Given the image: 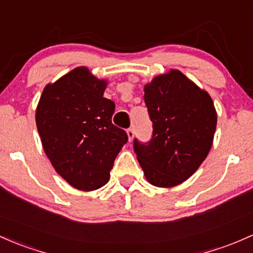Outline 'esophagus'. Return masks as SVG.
Listing matches in <instances>:
<instances>
[{
	"label": "esophagus",
	"mask_w": 253,
	"mask_h": 253,
	"mask_svg": "<svg viewBox=\"0 0 253 253\" xmlns=\"http://www.w3.org/2000/svg\"><path fill=\"white\" fill-rule=\"evenodd\" d=\"M126 134H127V138H129V141H131L132 138H134V129H132V127H129V129L126 130Z\"/></svg>",
	"instance_id": "esophagus-1"
}]
</instances>
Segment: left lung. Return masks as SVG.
I'll return each instance as SVG.
<instances>
[{
	"label": "left lung",
	"instance_id": "left-lung-1",
	"mask_svg": "<svg viewBox=\"0 0 253 253\" xmlns=\"http://www.w3.org/2000/svg\"><path fill=\"white\" fill-rule=\"evenodd\" d=\"M143 99L153 132L148 142L134 140L137 160L151 184L177 186L210 152L217 124L213 101L177 70L146 84Z\"/></svg>",
	"mask_w": 253,
	"mask_h": 253
}]
</instances>
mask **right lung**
<instances>
[{
    "label": "right lung",
    "mask_w": 253,
    "mask_h": 253,
    "mask_svg": "<svg viewBox=\"0 0 253 253\" xmlns=\"http://www.w3.org/2000/svg\"><path fill=\"white\" fill-rule=\"evenodd\" d=\"M107 82L77 67L43 90L36 110L43 149L56 172L80 191L110 180L127 135L113 126L115 102L104 97Z\"/></svg>",
    "instance_id": "right-lung-1"
}]
</instances>
